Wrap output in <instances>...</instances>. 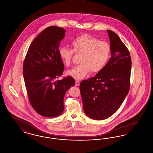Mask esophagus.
I'll list each match as a JSON object with an SVG mask.
<instances>
[{
	"label": "esophagus",
	"instance_id": "esophagus-1",
	"mask_svg": "<svg viewBox=\"0 0 153 153\" xmlns=\"http://www.w3.org/2000/svg\"><path fill=\"white\" fill-rule=\"evenodd\" d=\"M79 85H80V82L79 81H76V84H75V85L76 86V87H78V86H79Z\"/></svg>",
	"mask_w": 153,
	"mask_h": 153
}]
</instances>
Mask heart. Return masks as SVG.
Returning a JSON list of instances; mask_svg holds the SVG:
<instances>
[{"mask_svg":"<svg viewBox=\"0 0 153 153\" xmlns=\"http://www.w3.org/2000/svg\"><path fill=\"white\" fill-rule=\"evenodd\" d=\"M72 49L66 46L58 49V55L66 66L72 64L74 52L81 54V64L67 71V74L76 80H80L91 73L100 72L108 62L111 54V48L106 42L90 35L77 36L72 42Z\"/></svg>","mask_w":153,"mask_h":153,"instance_id":"heart-1","label":"heart"}]
</instances>
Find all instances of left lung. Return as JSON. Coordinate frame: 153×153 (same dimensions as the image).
<instances>
[{
  "label": "left lung",
  "mask_w": 153,
  "mask_h": 153,
  "mask_svg": "<svg viewBox=\"0 0 153 153\" xmlns=\"http://www.w3.org/2000/svg\"><path fill=\"white\" fill-rule=\"evenodd\" d=\"M107 32L111 57L95 77L82 80L80 85L84 111L95 120L112 115L123 103L130 85V52L115 33Z\"/></svg>",
  "instance_id": "1"
}]
</instances>
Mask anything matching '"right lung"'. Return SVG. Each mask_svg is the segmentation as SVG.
Listing matches in <instances>:
<instances>
[{"label": "right lung", "mask_w": 153, "mask_h": 153, "mask_svg": "<svg viewBox=\"0 0 153 153\" xmlns=\"http://www.w3.org/2000/svg\"><path fill=\"white\" fill-rule=\"evenodd\" d=\"M65 33L54 26L46 28L32 42L24 60L23 74L30 103L43 117L62 113L66 92L75 84L70 76L57 80L64 70L58 51Z\"/></svg>", "instance_id": "right-lung-1"}]
</instances>
